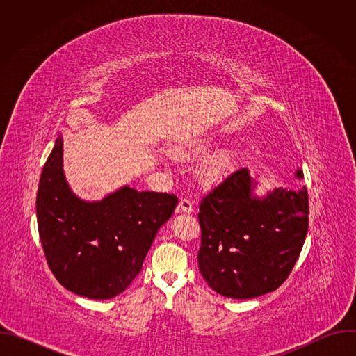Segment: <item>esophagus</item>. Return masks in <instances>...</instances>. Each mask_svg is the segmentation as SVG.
I'll return each mask as SVG.
<instances>
[{
    "label": "esophagus",
    "instance_id": "1",
    "mask_svg": "<svg viewBox=\"0 0 356 356\" xmlns=\"http://www.w3.org/2000/svg\"><path fill=\"white\" fill-rule=\"evenodd\" d=\"M193 209H194V206H193V201H191L188 197H183V198L180 200V202H179V207H177V210H179V211H183V213H191V211H193Z\"/></svg>",
    "mask_w": 356,
    "mask_h": 356
}]
</instances>
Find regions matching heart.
<instances>
[{"mask_svg":"<svg viewBox=\"0 0 356 356\" xmlns=\"http://www.w3.org/2000/svg\"><path fill=\"white\" fill-rule=\"evenodd\" d=\"M213 145H214V142L211 139L201 140L190 150V154L202 156V155L209 154ZM235 162H236V150L235 149H225V150L220 152V154L217 156H214L204 166V169H202V179H204L207 183H214V181L225 177L235 166Z\"/></svg>","mask_w":356,"mask_h":356,"instance_id":"heart-1","label":"heart"}]
</instances>
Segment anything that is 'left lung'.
Listing matches in <instances>:
<instances>
[{
  "instance_id": "8db88e82",
  "label": "left lung",
  "mask_w": 356,
  "mask_h": 356,
  "mask_svg": "<svg viewBox=\"0 0 356 356\" xmlns=\"http://www.w3.org/2000/svg\"><path fill=\"white\" fill-rule=\"evenodd\" d=\"M296 184L265 198L252 194L246 168L200 200L198 269L221 296L252 298L276 290L291 273L309 231V194Z\"/></svg>"
}]
</instances>
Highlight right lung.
I'll use <instances>...</instances> for the list:
<instances>
[{
	"instance_id": "1",
	"label": "right lung",
	"mask_w": 356,
	"mask_h": 356,
	"mask_svg": "<svg viewBox=\"0 0 356 356\" xmlns=\"http://www.w3.org/2000/svg\"><path fill=\"white\" fill-rule=\"evenodd\" d=\"M56 139L43 166L38 195V229L46 262L67 290L107 300L122 293L142 269L159 228L179 198L128 186L104 200L86 202L69 188Z\"/></svg>"
}]
</instances>
